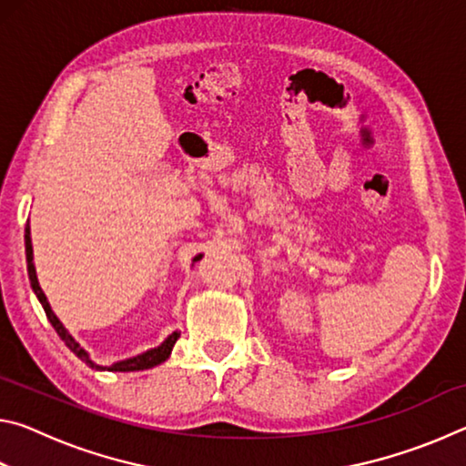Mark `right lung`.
I'll return each instance as SVG.
<instances>
[{"label":"right lung","mask_w":466,"mask_h":466,"mask_svg":"<svg viewBox=\"0 0 466 466\" xmlns=\"http://www.w3.org/2000/svg\"><path fill=\"white\" fill-rule=\"evenodd\" d=\"M25 247H26V269H28V279H30V288H33V291L38 298V302L43 304L45 309V314L46 319H49V322L53 325V329L57 330V335L61 337V341L66 343L69 350H72L77 358H80L86 366H90L92 370H102V372H139V370H149L154 366H160L162 361H167L170 358L172 353V347H175L177 339L180 337L178 330H175V333H170L164 341L154 347V350H147L144 353H139V356H133V358H127V360H119L115 361V364L110 366H100L96 364L90 358V353L84 350V347L76 341V339L72 337V333L63 327V322L57 319V314L53 312L49 299H46L45 291L41 288V283H38V278H36V269H35V252H33V238H30V224H26V230H25ZM203 255H197L193 258V263L199 261Z\"/></svg>","instance_id":"obj_1"}]
</instances>
